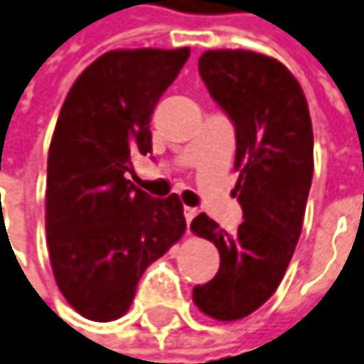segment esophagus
<instances>
[{"mask_svg": "<svg viewBox=\"0 0 364 364\" xmlns=\"http://www.w3.org/2000/svg\"><path fill=\"white\" fill-rule=\"evenodd\" d=\"M198 215V210L196 209H192V207H184V217H186V223L191 225V221L194 219Z\"/></svg>", "mask_w": 364, "mask_h": 364, "instance_id": "34e87169", "label": "esophagus"}]
</instances>
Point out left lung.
I'll return each mask as SVG.
<instances>
[{
  "label": "left lung",
  "instance_id": "1",
  "mask_svg": "<svg viewBox=\"0 0 364 364\" xmlns=\"http://www.w3.org/2000/svg\"><path fill=\"white\" fill-rule=\"evenodd\" d=\"M198 71L235 124L233 194L244 210L228 233L205 213L192 233L217 245V277L192 291L196 307L217 321L254 314L279 289L299 242L314 178V129L297 77L277 59L242 48L207 50Z\"/></svg>",
  "mask_w": 364,
  "mask_h": 364
}]
</instances>
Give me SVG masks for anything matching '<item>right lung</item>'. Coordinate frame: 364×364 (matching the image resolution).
Segmentation results:
<instances>
[{
    "mask_svg": "<svg viewBox=\"0 0 364 364\" xmlns=\"http://www.w3.org/2000/svg\"><path fill=\"white\" fill-rule=\"evenodd\" d=\"M191 55L117 48L87 65L65 98L46 164V244L67 303L94 321L124 316L145 268L186 231L178 194L127 180L151 151L149 120Z\"/></svg>",
    "mask_w": 364,
    "mask_h": 364,
    "instance_id": "1",
    "label": "right lung"
}]
</instances>
